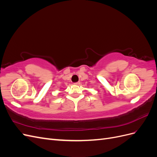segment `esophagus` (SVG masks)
<instances>
[{
	"instance_id": "1",
	"label": "esophagus",
	"mask_w": 157,
	"mask_h": 157,
	"mask_svg": "<svg viewBox=\"0 0 157 157\" xmlns=\"http://www.w3.org/2000/svg\"><path fill=\"white\" fill-rule=\"evenodd\" d=\"M74 84H76V85H79L80 84V82H75Z\"/></svg>"
}]
</instances>
